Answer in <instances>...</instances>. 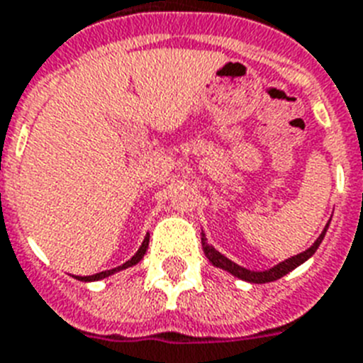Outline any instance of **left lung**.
<instances>
[{"label":"left lung","instance_id":"obj_1","mask_svg":"<svg viewBox=\"0 0 363 363\" xmlns=\"http://www.w3.org/2000/svg\"><path fill=\"white\" fill-rule=\"evenodd\" d=\"M327 228H328V223H327V227H325V230L321 233V236H319V238L313 242L312 247L306 249V251L301 252V255H295V257L288 258V260L280 262L279 266L271 267V269H267V271H251V269H245V267L238 266V264H234L233 260H228V258L223 257L221 252L216 251V249L212 247L208 242H206L205 234L203 233H201V243H203V251H205L206 258H208V260L212 262L216 267H221V269L228 271V273H233V275L238 277V279L247 280V282H255V284H266V282H273V280L280 279V277L288 275L291 269H295V267L301 266L303 262L308 260L313 252L318 251L319 243H321L323 238H325Z\"/></svg>","mask_w":363,"mask_h":363}]
</instances>
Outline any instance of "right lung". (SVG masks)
Masks as SVG:
<instances>
[{"instance_id":"1","label":"right lung","mask_w":363,"mask_h":363,"mask_svg":"<svg viewBox=\"0 0 363 363\" xmlns=\"http://www.w3.org/2000/svg\"><path fill=\"white\" fill-rule=\"evenodd\" d=\"M147 245H149V234H147V236H145V240H144V242H142V245H140V249H138V251H136L135 257L130 258V260L125 262V264H121V266L114 267V269L101 271V273H96V275H90V277H77V279L79 280H84V282H90V280H101V279H105V277H108V275H112V273H116V271L127 269V267L135 266V264H138V262L142 260V258H144L145 251H147Z\"/></svg>"}]
</instances>
